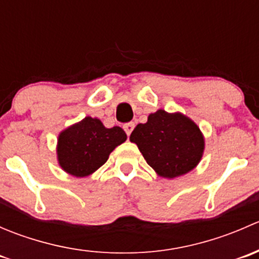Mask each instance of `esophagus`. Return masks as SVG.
<instances>
[{"label": "esophagus", "instance_id": "34e87169", "mask_svg": "<svg viewBox=\"0 0 259 259\" xmlns=\"http://www.w3.org/2000/svg\"><path fill=\"white\" fill-rule=\"evenodd\" d=\"M134 126H135L134 122H126V124L124 125V130H125V133H126L127 135H130V134H132L133 130H134Z\"/></svg>", "mask_w": 259, "mask_h": 259}]
</instances>
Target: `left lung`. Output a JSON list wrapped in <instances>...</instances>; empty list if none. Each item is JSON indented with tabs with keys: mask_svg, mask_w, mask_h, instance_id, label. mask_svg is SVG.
<instances>
[{
	"mask_svg": "<svg viewBox=\"0 0 259 259\" xmlns=\"http://www.w3.org/2000/svg\"><path fill=\"white\" fill-rule=\"evenodd\" d=\"M146 163L163 178L184 176L198 165L204 151V138L193 120L180 113L158 110L138 124L130 135Z\"/></svg>",
	"mask_w": 259,
	"mask_h": 259,
	"instance_id": "obj_1",
	"label": "left lung"
}]
</instances>
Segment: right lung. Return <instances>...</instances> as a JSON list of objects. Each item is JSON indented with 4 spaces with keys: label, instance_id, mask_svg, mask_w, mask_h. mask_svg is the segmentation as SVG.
I'll use <instances>...</instances> for the list:
<instances>
[{
    "label": "right lung",
    "instance_id": "right-lung-1",
    "mask_svg": "<svg viewBox=\"0 0 259 259\" xmlns=\"http://www.w3.org/2000/svg\"><path fill=\"white\" fill-rule=\"evenodd\" d=\"M126 140L120 126L108 129L96 117L86 116L60 133L57 160L66 173L82 178L106 163L111 151Z\"/></svg>",
    "mask_w": 259,
    "mask_h": 259
}]
</instances>
